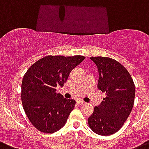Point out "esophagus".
I'll use <instances>...</instances> for the list:
<instances>
[{
  "mask_svg": "<svg viewBox=\"0 0 149 149\" xmlns=\"http://www.w3.org/2000/svg\"><path fill=\"white\" fill-rule=\"evenodd\" d=\"M77 103H78L79 104H86V102L82 101V100H78V101H77Z\"/></svg>",
  "mask_w": 149,
  "mask_h": 149,
  "instance_id": "obj_1",
  "label": "esophagus"
}]
</instances>
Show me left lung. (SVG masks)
I'll list each match as a JSON object with an SVG mask.
<instances>
[{
  "label": "left lung",
  "instance_id": "8db88e82",
  "mask_svg": "<svg viewBox=\"0 0 149 149\" xmlns=\"http://www.w3.org/2000/svg\"><path fill=\"white\" fill-rule=\"evenodd\" d=\"M99 75L98 88L106 97L88 119L92 130L101 136L117 132L132 111L136 88L127 69L117 61L105 57H90Z\"/></svg>",
  "mask_w": 149,
  "mask_h": 149
}]
</instances>
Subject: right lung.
Listing matches in <instances>:
<instances>
[{
    "label": "right lung",
    "instance_id": "add662e5",
    "mask_svg": "<svg viewBox=\"0 0 149 149\" xmlns=\"http://www.w3.org/2000/svg\"><path fill=\"white\" fill-rule=\"evenodd\" d=\"M85 57L47 56L36 61L25 73L22 82V107L29 121L37 130L52 133L66 124L76 101L64 98L56 92Z\"/></svg>",
    "mask_w": 149,
    "mask_h": 149
}]
</instances>
